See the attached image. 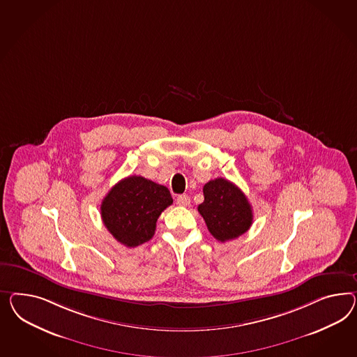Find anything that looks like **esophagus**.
Returning a JSON list of instances; mask_svg holds the SVG:
<instances>
[{"mask_svg":"<svg viewBox=\"0 0 357 357\" xmlns=\"http://www.w3.org/2000/svg\"><path fill=\"white\" fill-rule=\"evenodd\" d=\"M190 203H191V199H190L188 195H179V196L176 197V204H178L179 206H188Z\"/></svg>","mask_w":357,"mask_h":357,"instance_id":"esophagus-1","label":"esophagus"}]
</instances>
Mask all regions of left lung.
I'll use <instances>...</instances> for the list:
<instances>
[{"label":"left lung","instance_id":"8db88e82","mask_svg":"<svg viewBox=\"0 0 357 357\" xmlns=\"http://www.w3.org/2000/svg\"><path fill=\"white\" fill-rule=\"evenodd\" d=\"M203 192L204 203L197 211L217 241H232L250 230L253 213L241 188L227 179L217 178L204 185Z\"/></svg>","mask_w":357,"mask_h":357}]
</instances>
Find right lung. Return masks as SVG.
Instances as JSON below:
<instances>
[{"instance_id":"right-lung-1","label":"right lung","mask_w":357,"mask_h":357,"mask_svg":"<svg viewBox=\"0 0 357 357\" xmlns=\"http://www.w3.org/2000/svg\"><path fill=\"white\" fill-rule=\"evenodd\" d=\"M173 204L161 184L132 175L119 181L101 203V218L116 241L134 248L151 241L160 214Z\"/></svg>"}]
</instances>
